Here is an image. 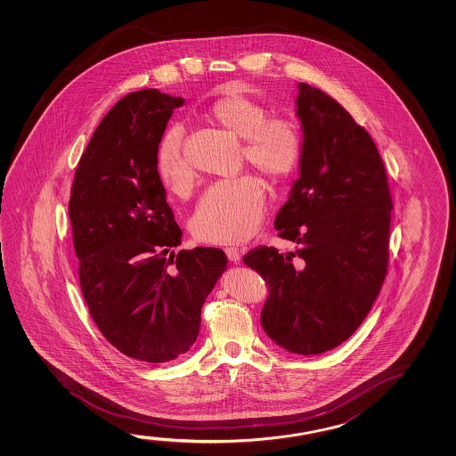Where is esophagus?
Returning a JSON list of instances; mask_svg holds the SVG:
<instances>
[{
  "mask_svg": "<svg viewBox=\"0 0 456 456\" xmlns=\"http://www.w3.org/2000/svg\"><path fill=\"white\" fill-rule=\"evenodd\" d=\"M225 254H227V257H229V261L240 262V259H241V249L237 247H229L225 248Z\"/></svg>",
  "mask_w": 456,
  "mask_h": 456,
  "instance_id": "obj_1",
  "label": "esophagus"
}]
</instances>
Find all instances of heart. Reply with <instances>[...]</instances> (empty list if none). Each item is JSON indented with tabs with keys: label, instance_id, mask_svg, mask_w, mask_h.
Masks as SVG:
<instances>
[{
	"label": "heart",
	"instance_id": "1",
	"mask_svg": "<svg viewBox=\"0 0 456 456\" xmlns=\"http://www.w3.org/2000/svg\"><path fill=\"white\" fill-rule=\"evenodd\" d=\"M209 119L243 138L241 157L272 183L288 180L302 157V138L291 120L269 118L257 100L231 90L209 106ZM159 181L173 194H184L195 181V172L183 151V130H167L156 156ZM265 195L254 175L219 181L209 186L197 205L191 227L207 243H239L249 239L261 224Z\"/></svg>",
	"mask_w": 456,
	"mask_h": 456
}]
</instances>
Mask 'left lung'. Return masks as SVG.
Listing matches in <instances>:
<instances>
[{
    "label": "left lung",
    "mask_w": 456,
    "mask_h": 456,
    "mask_svg": "<svg viewBox=\"0 0 456 456\" xmlns=\"http://www.w3.org/2000/svg\"><path fill=\"white\" fill-rule=\"evenodd\" d=\"M300 178L276 215L297 247L249 249L243 262L269 284L267 336L291 353L320 354L361 326L388 273L393 200L366 128L322 90L299 84Z\"/></svg>",
    "instance_id": "1"
}]
</instances>
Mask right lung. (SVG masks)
I'll return each mask as SVG.
<instances>
[{
    "mask_svg": "<svg viewBox=\"0 0 456 456\" xmlns=\"http://www.w3.org/2000/svg\"><path fill=\"white\" fill-rule=\"evenodd\" d=\"M183 103L157 89L120 98L84 151L68 203L92 320L114 348L154 364L192 346L205 299L227 269L219 248L176 251L181 229L156 156Z\"/></svg>",
    "mask_w": 456,
    "mask_h": 456,
    "instance_id": "right-lung-1",
    "label": "right lung"
}]
</instances>
